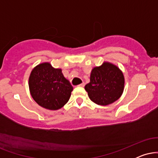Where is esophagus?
I'll list each match as a JSON object with an SVG mask.
<instances>
[{
  "label": "esophagus",
  "instance_id": "34e87169",
  "mask_svg": "<svg viewBox=\"0 0 158 158\" xmlns=\"http://www.w3.org/2000/svg\"><path fill=\"white\" fill-rule=\"evenodd\" d=\"M78 86H79V87H84V86H85V83H84V82L81 83V84H80V85H78Z\"/></svg>",
  "mask_w": 158,
  "mask_h": 158
}]
</instances>
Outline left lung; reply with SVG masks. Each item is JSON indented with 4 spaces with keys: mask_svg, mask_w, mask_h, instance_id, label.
<instances>
[{
    "mask_svg": "<svg viewBox=\"0 0 158 158\" xmlns=\"http://www.w3.org/2000/svg\"><path fill=\"white\" fill-rule=\"evenodd\" d=\"M125 79L123 72L116 65L105 61L92 69L90 82L85 86L92 102L108 106L117 101L123 94Z\"/></svg>",
    "mask_w": 158,
    "mask_h": 158,
    "instance_id": "left-lung-1",
    "label": "left lung"
}]
</instances>
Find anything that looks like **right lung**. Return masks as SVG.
Listing matches in <instances>:
<instances>
[{
    "mask_svg": "<svg viewBox=\"0 0 158 158\" xmlns=\"http://www.w3.org/2000/svg\"><path fill=\"white\" fill-rule=\"evenodd\" d=\"M29 88L34 100L49 110L62 108L73 90L61 69L52 68L49 62L41 63L32 69L29 77Z\"/></svg>",
    "mask_w": 158,
    "mask_h": 158,
    "instance_id": "1",
    "label": "right lung"
}]
</instances>
